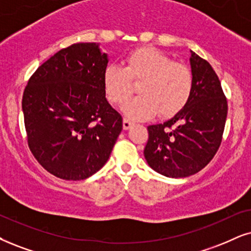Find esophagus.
Listing matches in <instances>:
<instances>
[{
	"label": "esophagus",
	"mask_w": 251,
	"mask_h": 251,
	"mask_svg": "<svg viewBox=\"0 0 251 251\" xmlns=\"http://www.w3.org/2000/svg\"><path fill=\"white\" fill-rule=\"evenodd\" d=\"M133 125H134V123L131 122V120H129V119H126V118L124 119V122H123V127H124V129L131 128Z\"/></svg>",
	"instance_id": "1"
}]
</instances>
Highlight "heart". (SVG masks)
I'll use <instances>...</instances> for the list:
<instances>
[{
  "instance_id": "1",
  "label": "heart",
  "mask_w": 251,
  "mask_h": 251,
  "mask_svg": "<svg viewBox=\"0 0 251 251\" xmlns=\"http://www.w3.org/2000/svg\"><path fill=\"white\" fill-rule=\"evenodd\" d=\"M124 67L107 65L103 84L107 98L116 105L125 103L140 82V96L128 100L123 111L128 118L147 119L156 115L174 117L189 102L193 90V74L188 66L176 62L154 47H139L124 59Z\"/></svg>"
}]
</instances>
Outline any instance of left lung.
<instances>
[{
  "instance_id": "obj_1",
  "label": "left lung",
  "mask_w": 251,
  "mask_h": 251,
  "mask_svg": "<svg viewBox=\"0 0 251 251\" xmlns=\"http://www.w3.org/2000/svg\"><path fill=\"white\" fill-rule=\"evenodd\" d=\"M193 90L174 118L148 126L144 154L149 166L173 178L188 177L211 162L223 141L228 104L212 66L191 50Z\"/></svg>"
}]
</instances>
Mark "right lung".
<instances>
[{"mask_svg":"<svg viewBox=\"0 0 251 251\" xmlns=\"http://www.w3.org/2000/svg\"><path fill=\"white\" fill-rule=\"evenodd\" d=\"M107 55L96 43L60 50L24 89L22 109L31 153L66 180L85 179L109 160L123 118L105 97Z\"/></svg>","mask_w":251,"mask_h":251,"instance_id":"obj_1","label":"right lung"}]
</instances>
